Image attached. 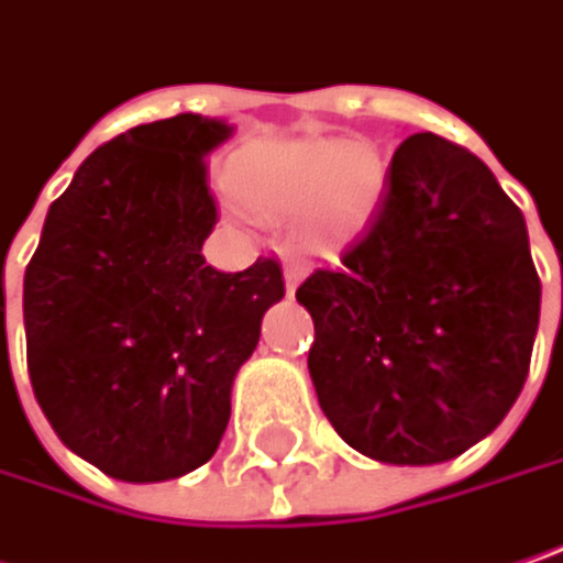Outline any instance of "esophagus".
I'll list each match as a JSON object with an SVG mask.
<instances>
[{"mask_svg": "<svg viewBox=\"0 0 563 563\" xmlns=\"http://www.w3.org/2000/svg\"><path fill=\"white\" fill-rule=\"evenodd\" d=\"M299 280H302V267H299V264H286V267H283V283H286V292H289V296L296 292Z\"/></svg>", "mask_w": 563, "mask_h": 563, "instance_id": "obj_1", "label": "esophagus"}]
</instances>
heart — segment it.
I'll return each mask as SVG.
<instances>
[{
    "instance_id": "heart-1",
    "label": "heart",
    "mask_w": 563,
    "mask_h": 563,
    "mask_svg": "<svg viewBox=\"0 0 563 563\" xmlns=\"http://www.w3.org/2000/svg\"><path fill=\"white\" fill-rule=\"evenodd\" d=\"M388 168L376 146L338 136L264 140L232 162V184L251 210H302L306 232L318 242H338L363 229L379 207Z\"/></svg>"
}]
</instances>
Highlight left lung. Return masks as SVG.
<instances>
[{"label":"left lung","instance_id":"left-lung-1","mask_svg":"<svg viewBox=\"0 0 563 563\" xmlns=\"http://www.w3.org/2000/svg\"><path fill=\"white\" fill-rule=\"evenodd\" d=\"M296 299L314 321V395L341 440L385 465H440L494 433L519 398L542 283L494 172L413 133L363 235Z\"/></svg>","mask_w":563,"mask_h":563}]
</instances>
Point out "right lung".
Segmentation results:
<instances>
[{
  "instance_id": "right-lung-1",
  "label": "right lung",
  "mask_w": 563,
  "mask_h": 563,
  "mask_svg": "<svg viewBox=\"0 0 563 563\" xmlns=\"http://www.w3.org/2000/svg\"><path fill=\"white\" fill-rule=\"evenodd\" d=\"M232 133L178 114L114 136L53 200L24 271L34 398L63 446L117 481L213 459L232 382L286 292L271 257L219 274L200 254L216 225L203 158Z\"/></svg>"
}]
</instances>
